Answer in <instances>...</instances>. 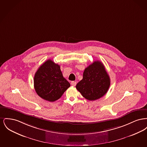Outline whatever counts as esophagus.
Masks as SVG:
<instances>
[{"label": "esophagus", "instance_id": "esophagus-1", "mask_svg": "<svg viewBox=\"0 0 147 147\" xmlns=\"http://www.w3.org/2000/svg\"><path fill=\"white\" fill-rule=\"evenodd\" d=\"M76 84H77V82H76L73 81V82H71V85L72 86H75L76 85Z\"/></svg>", "mask_w": 147, "mask_h": 147}]
</instances>
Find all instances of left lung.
Returning <instances> with one entry per match:
<instances>
[{
	"label": "left lung",
	"instance_id": "8db88e82",
	"mask_svg": "<svg viewBox=\"0 0 147 147\" xmlns=\"http://www.w3.org/2000/svg\"><path fill=\"white\" fill-rule=\"evenodd\" d=\"M110 85V79L100 61H96L86 67L83 78L76 85V88L86 99L94 101L102 97Z\"/></svg>",
	"mask_w": 147,
	"mask_h": 147
}]
</instances>
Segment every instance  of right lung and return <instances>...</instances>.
I'll return each instance as SVG.
<instances>
[{
	"label": "right lung",
	"mask_w": 147,
	"mask_h": 147,
	"mask_svg": "<svg viewBox=\"0 0 147 147\" xmlns=\"http://www.w3.org/2000/svg\"><path fill=\"white\" fill-rule=\"evenodd\" d=\"M34 82L37 94L50 102L59 99L70 86L63 77L60 66L51 59L43 63L36 71Z\"/></svg>",
	"instance_id": "right-lung-1"
}]
</instances>
